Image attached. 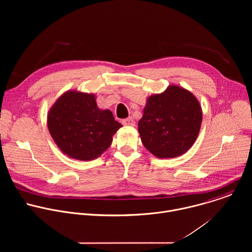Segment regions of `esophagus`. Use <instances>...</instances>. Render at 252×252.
<instances>
[{"label": "esophagus", "mask_w": 252, "mask_h": 252, "mask_svg": "<svg viewBox=\"0 0 252 252\" xmlns=\"http://www.w3.org/2000/svg\"><path fill=\"white\" fill-rule=\"evenodd\" d=\"M122 123L124 126H135V122L133 121L132 118H127L126 120H123Z\"/></svg>", "instance_id": "1"}]
</instances>
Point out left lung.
I'll return each instance as SVG.
<instances>
[{"label": "left lung", "mask_w": 252, "mask_h": 252, "mask_svg": "<svg viewBox=\"0 0 252 252\" xmlns=\"http://www.w3.org/2000/svg\"><path fill=\"white\" fill-rule=\"evenodd\" d=\"M201 122V105L194 94L169 85L164 92L147 98L138 132L143 146L155 157L173 158L193 146Z\"/></svg>", "instance_id": "8db88e82"}]
</instances>
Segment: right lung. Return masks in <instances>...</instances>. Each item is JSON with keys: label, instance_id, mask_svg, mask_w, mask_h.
I'll use <instances>...</instances> for the list:
<instances>
[{"label": "right lung", "instance_id": "right-lung-1", "mask_svg": "<svg viewBox=\"0 0 252 252\" xmlns=\"http://www.w3.org/2000/svg\"><path fill=\"white\" fill-rule=\"evenodd\" d=\"M94 94L63 93L51 106L47 125L61 152L77 160H92L110 148L123 126L110 110H100Z\"/></svg>", "mask_w": 252, "mask_h": 252}]
</instances>
